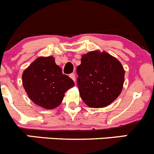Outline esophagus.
Listing matches in <instances>:
<instances>
[{
	"label": "esophagus",
	"instance_id": "1",
	"mask_svg": "<svg viewBox=\"0 0 154 154\" xmlns=\"http://www.w3.org/2000/svg\"><path fill=\"white\" fill-rule=\"evenodd\" d=\"M69 77L73 80V81L75 82V75L74 73H71V74L69 75Z\"/></svg>",
	"mask_w": 154,
	"mask_h": 154
}]
</instances>
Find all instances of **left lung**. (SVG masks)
Wrapping results in <instances>:
<instances>
[{"label":"left lung","instance_id":"1","mask_svg":"<svg viewBox=\"0 0 154 154\" xmlns=\"http://www.w3.org/2000/svg\"><path fill=\"white\" fill-rule=\"evenodd\" d=\"M76 72L80 96L91 107L106 106L122 91L125 71L119 61L107 53L84 54Z\"/></svg>","mask_w":154,"mask_h":154}]
</instances>
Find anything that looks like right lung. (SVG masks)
Returning <instances> with one entry per match:
<instances>
[{
    "label": "right lung",
    "instance_id": "right-lung-1",
    "mask_svg": "<svg viewBox=\"0 0 154 154\" xmlns=\"http://www.w3.org/2000/svg\"><path fill=\"white\" fill-rule=\"evenodd\" d=\"M23 85L32 101L50 109L60 104L65 92L75 83L63 74L53 57H38L23 72Z\"/></svg>",
    "mask_w": 154,
    "mask_h": 154
}]
</instances>
